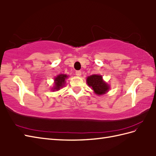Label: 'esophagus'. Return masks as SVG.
I'll use <instances>...</instances> for the list:
<instances>
[{
	"label": "esophagus",
	"mask_w": 156,
	"mask_h": 156,
	"mask_svg": "<svg viewBox=\"0 0 156 156\" xmlns=\"http://www.w3.org/2000/svg\"><path fill=\"white\" fill-rule=\"evenodd\" d=\"M75 75L77 76H81V71H77L75 72Z\"/></svg>",
	"instance_id": "34e87169"
}]
</instances>
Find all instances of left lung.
Listing matches in <instances>:
<instances>
[{"mask_svg":"<svg viewBox=\"0 0 156 156\" xmlns=\"http://www.w3.org/2000/svg\"><path fill=\"white\" fill-rule=\"evenodd\" d=\"M87 83L95 94L101 95L105 94L109 89V85L103 80L101 75H92L87 78Z\"/></svg>","mask_w":156,"mask_h":156,"instance_id":"left-lung-1","label":"left lung"}]
</instances>
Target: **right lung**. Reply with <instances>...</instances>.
Returning <instances> with one entry per match:
<instances>
[{"label": "right lung", "instance_id": "obj_1", "mask_svg": "<svg viewBox=\"0 0 156 156\" xmlns=\"http://www.w3.org/2000/svg\"><path fill=\"white\" fill-rule=\"evenodd\" d=\"M68 77V76L65 74H60L57 75L55 78V85L52 88V90L53 91L59 90L61 88L63 87L65 84V79Z\"/></svg>", "mask_w": 156, "mask_h": 156}]
</instances>
